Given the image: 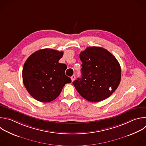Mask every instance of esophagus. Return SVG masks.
Segmentation results:
<instances>
[{"label": "esophagus", "instance_id": "obj_1", "mask_svg": "<svg viewBox=\"0 0 146 146\" xmlns=\"http://www.w3.org/2000/svg\"><path fill=\"white\" fill-rule=\"evenodd\" d=\"M71 79H72V81L73 82V81L74 80V79H75V76H74V75L72 76L71 77Z\"/></svg>", "mask_w": 146, "mask_h": 146}]
</instances>
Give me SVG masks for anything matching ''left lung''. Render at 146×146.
<instances>
[{"label":"left lung","instance_id":"left-lung-1","mask_svg":"<svg viewBox=\"0 0 146 146\" xmlns=\"http://www.w3.org/2000/svg\"><path fill=\"white\" fill-rule=\"evenodd\" d=\"M81 77L73 82L86 100L99 102L117 88L121 80L120 65L115 57L101 47H88L80 54Z\"/></svg>","mask_w":146,"mask_h":146}]
</instances>
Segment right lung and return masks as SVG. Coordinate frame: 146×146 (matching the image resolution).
Masks as SVG:
<instances>
[{"instance_id":"add662e5","label":"right lung","mask_w":146,"mask_h":146,"mask_svg":"<svg viewBox=\"0 0 146 146\" xmlns=\"http://www.w3.org/2000/svg\"><path fill=\"white\" fill-rule=\"evenodd\" d=\"M63 52L44 48L33 53L25 62L22 78L25 88L35 100L50 102L61 93L71 79L65 75L66 65L59 63Z\"/></svg>"}]
</instances>
